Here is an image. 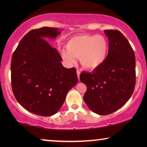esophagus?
Listing matches in <instances>:
<instances>
[{"mask_svg": "<svg viewBox=\"0 0 147 147\" xmlns=\"http://www.w3.org/2000/svg\"><path fill=\"white\" fill-rule=\"evenodd\" d=\"M77 74H78V80H80V71L79 70H77Z\"/></svg>", "mask_w": 147, "mask_h": 147, "instance_id": "34e87169", "label": "esophagus"}]
</instances>
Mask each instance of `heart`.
<instances>
[{"label": "heart", "instance_id": "b5f03b06", "mask_svg": "<svg viewBox=\"0 0 147 147\" xmlns=\"http://www.w3.org/2000/svg\"><path fill=\"white\" fill-rule=\"evenodd\" d=\"M62 50V57L70 63L79 57L86 69H97L106 61L109 51V43L106 37L100 35H80L70 38Z\"/></svg>", "mask_w": 147, "mask_h": 147}]
</instances>
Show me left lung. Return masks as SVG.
Wrapping results in <instances>:
<instances>
[{
  "instance_id": "left-lung-1",
  "label": "left lung",
  "mask_w": 147,
  "mask_h": 147,
  "mask_svg": "<svg viewBox=\"0 0 147 147\" xmlns=\"http://www.w3.org/2000/svg\"><path fill=\"white\" fill-rule=\"evenodd\" d=\"M104 33L109 41L106 61L92 73L80 74V81L87 87L84 102L99 115H108L124 106L136 84L135 55L129 42L117 30H105Z\"/></svg>"
}]
</instances>
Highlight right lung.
<instances>
[{
    "mask_svg": "<svg viewBox=\"0 0 147 147\" xmlns=\"http://www.w3.org/2000/svg\"><path fill=\"white\" fill-rule=\"evenodd\" d=\"M57 28L33 29L23 37L11 59L14 96L24 108L41 116L57 113L69 90L78 83L75 67H64L55 48L45 39H55Z\"/></svg>",
    "mask_w": 147,
    "mask_h": 147,
    "instance_id": "right-lung-1",
    "label": "right lung"
}]
</instances>
